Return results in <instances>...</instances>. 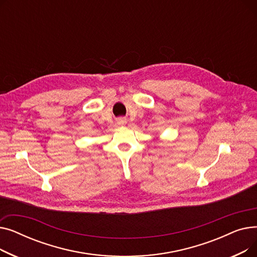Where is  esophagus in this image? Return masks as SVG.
Returning <instances> with one entry per match:
<instances>
[{"mask_svg":"<svg viewBox=\"0 0 257 257\" xmlns=\"http://www.w3.org/2000/svg\"><path fill=\"white\" fill-rule=\"evenodd\" d=\"M126 123V119L125 118H119L118 119V124H125Z\"/></svg>","mask_w":257,"mask_h":257,"instance_id":"34e87169","label":"esophagus"}]
</instances>
